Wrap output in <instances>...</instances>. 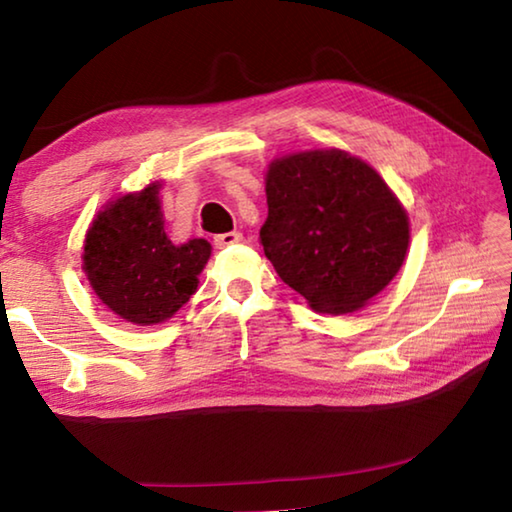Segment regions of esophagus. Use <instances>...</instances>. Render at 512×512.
<instances>
[{
  "label": "esophagus",
  "instance_id": "obj_1",
  "mask_svg": "<svg viewBox=\"0 0 512 512\" xmlns=\"http://www.w3.org/2000/svg\"><path fill=\"white\" fill-rule=\"evenodd\" d=\"M237 244H244V235H241V232H225V235L214 237L216 248H228V246H237Z\"/></svg>",
  "mask_w": 512,
  "mask_h": 512
}]
</instances>
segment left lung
<instances>
[{
	"label": "left lung",
	"mask_w": 512,
	"mask_h": 512,
	"mask_svg": "<svg viewBox=\"0 0 512 512\" xmlns=\"http://www.w3.org/2000/svg\"><path fill=\"white\" fill-rule=\"evenodd\" d=\"M266 203L264 253L314 311H357L400 271L409 216L379 173L354 155L329 149L273 160Z\"/></svg>",
	"instance_id": "left-lung-1"
}]
</instances>
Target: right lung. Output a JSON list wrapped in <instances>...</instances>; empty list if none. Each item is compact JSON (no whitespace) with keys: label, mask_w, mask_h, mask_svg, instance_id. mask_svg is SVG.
Masks as SVG:
<instances>
[{"label":"right lung","mask_w":512,"mask_h":512,"mask_svg":"<svg viewBox=\"0 0 512 512\" xmlns=\"http://www.w3.org/2000/svg\"><path fill=\"white\" fill-rule=\"evenodd\" d=\"M153 183L103 207L83 246V268L110 311L135 325L171 318L196 293L212 255L205 239L173 246Z\"/></svg>","instance_id":"add662e5"}]
</instances>
